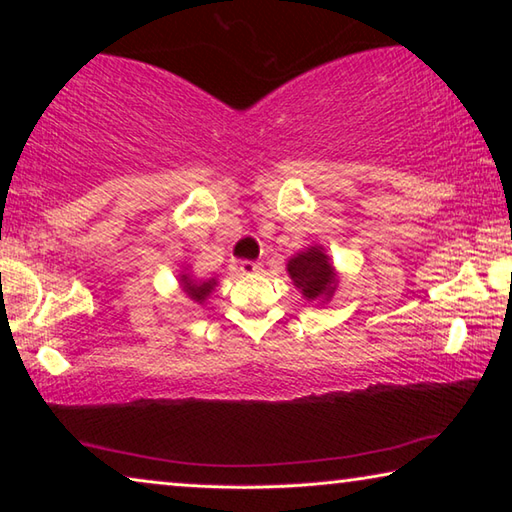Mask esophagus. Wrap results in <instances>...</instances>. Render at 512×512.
<instances>
[{
	"label": "esophagus",
	"instance_id": "esophagus-1",
	"mask_svg": "<svg viewBox=\"0 0 512 512\" xmlns=\"http://www.w3.org/2000/svg\"><path fill=\"white\" fill-rule=\"evenodd\" d=\"M237 268H239L241 275H255V273L262 271V264H259V262H239Z\"/></svg>",
	"mask_w": 512,
	"mask_h": 512
}]
</instances>
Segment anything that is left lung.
<instances>
[{
    "label": "left lung",
    "mask_w": 512,
    "mask_h": 512,
    "mask_svg": "<svg viewBox=\"0 0 512 512\" xmlns=\"http://www.w3.org/2000/svg\"><path fill=\"white\" fill-rule=\"evenodd\" d=\"M287 273L309 305H327L339 289V271L320 244L293 255L287 262Z\"/></svg>",
    "instance_id": "1"
}]
</instances>
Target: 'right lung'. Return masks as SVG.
<instances>
[{"instance_id":"1","label":"right lung","mask_w":512,"mask_h":512,"mask_svg":"<svg viewBox=\"0 0 512 512\" xmlns=\"http://www.w3.org/2000/svg\"><path fill=\"white\" fill-rule=\"evenodd\" d=\"M178 287L189 300L196 302V305H205L210 293L219 287V277H196L192 273V268L183 266V271L178 273Z\"/></svg>"}]
</instances>
